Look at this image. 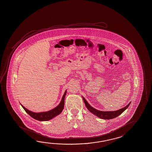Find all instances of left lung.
I'll list each match as a JSON object with an SVG mask.
<instances>
[{
    "label": "left lung",
    "instance_id": "obj_1",
    "mask_svg": "<svg viewBox=\"0 0 152 152\" xmlns=\"http://www.w3.org/2000/svg\"><path fill=\"white\" fill-rule=\"evenodd\" d=\"M83 97L84 102L85 103V106L86 107V108L91 113H93L94 115H95L96 116L99 117L101 119H106V120L114 119L118 116H119L124 111H125L127 109L131 103V102L129 103L127 106H125V107H124L121 109L117 110L116 111L115 110V111H101V110H96L95 108H93L92 106H90L88 104V101L84 99V97Z\"/></svg>",
    "mask_w": 152,
    "mask_h": 152
}]
</instances>
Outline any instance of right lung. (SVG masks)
I'll use <instances>...</instances> for the list:
<instances>
[{
  "instance_id": "1",
  "label": "right lung",
  "mask_w": 152,
  "mask_h": 152,
  "mask_svg": "<svg viewBox=\"0 0 152 152\" xmlns=\"http://www.w3.org/2000/svg\"><path fill=\"white\" fill-rule=\"evenodd\" d=\"M66 93H67V90H66V91L64 92L60 103L58 106L56 107L55 108H54L53 110L47 111V112L35 113L27 110L24 106H22L21 104V105L25 111L33 119H34L35 120H39V121H48V120H51L53 118L56 117L57 115H59L62 112V110H64V98L66 95Z\"/></svg>"
}]
</instances>
